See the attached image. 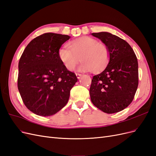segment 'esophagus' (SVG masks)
Wrapping results in <instances>:
<instances>
[{"label": "esophagus", "mask_w": 156, "mask_h": 156, "mask_svg": "<svg viewBox=\"0 0 156 156\" xmlns=\"http://www.w3.org/2000/svg\"><path fill=\"white\" fill-rule=\"evenodd\" d=\"M76 76H77V79H80V78L81 77V76H82V74H81V73H76Z\"/></svg>", "instance_id": "1"}]
</instances>
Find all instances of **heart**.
Here are the masks:
<instances>
[{"instance_id": "b5f03b06", "label": "heart", "mask_w": 156, "mask_h": 156, "mask_svg": "<svg viewBox=\"0 0 156 156\" xmlns=\"http://www.w3.org/2000/svg\"><path fill=\"white\" fill-rule=\"evenodd\" d=\"M68 48H61L58 56L65 68L69 71L73 70L81 60V70L98 72L109 60L108 47L91 37L84 36L73 40L69 43Z\"/></svg>"}]
</instances>
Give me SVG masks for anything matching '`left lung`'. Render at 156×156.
I'll return each instance as SVG.
<instances>
[{"label":"left lung","instance_id":"8db88e82","mask_svg":"<svg viewBox=\"0 0 156 156\" xmlns=\"http://www.w3.org/2000/svg\"><path fill=\"white\" fill-rule=\"evenodd\" d=\"M108 48L109 62L94 75L90 88L94 105L111 114L121 111L133 101L139 84L137 58L127 41L111 33H92Z\"/></svg>","mask_w":156,"mask_h":156}]
</instances>
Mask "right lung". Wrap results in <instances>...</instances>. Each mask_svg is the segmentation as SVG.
I'll use <instances>...</instances> for the list:
<instances>
[{"label":"right lung","instance_id":"right-lung-1","mask_svg":"<svg viewBox=\"0 0 156 156\" xmlns=\"http://www.w3.org/2000/svg\"><path fill=\"white\" fill-rule=\"evenodd\" d=\"M68 35L45 33L27 45L19 62L17 87L28 109L34 114L55 115L66 105L77 81L61 62L58 51Z\"/></svg>","mask_w":156,"mask_h":156}]
</instances>
